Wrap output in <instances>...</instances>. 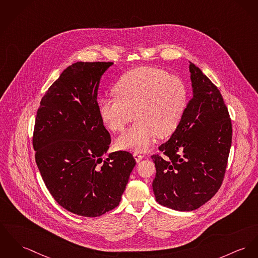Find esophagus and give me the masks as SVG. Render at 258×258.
<instances>
[{"label": "esophagus", "instance_id": "34e87169", "mask_svg": "<svg viewBox=\"0 0 258 258\" xmlns=\"http://www.w3.org/2000/svg\"><path fill=\"white\" fill-rule=\"evenodd\" d=\"M134 157H135V159H136V161L137 162H140L143 158H144V155H142V154H140V153H138V152H136V153H134Z\"/></svg>", "mask_w": 258, "mask_h": 258}]
</instances>
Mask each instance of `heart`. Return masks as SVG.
I'll return each instance as SVG.
<instances>
[{"instance_id": "b5f03b06", "label": "heart", "mask_w": 258, "mask_h": 258, "mask_svg": "<svg viewBox=\"0 0 258 258\" xmlns=\"http://www.w3.org/2000/svg\"><path fill=\"white\" fill-rule=\"evenodd\" d=\"M113 93L118 99L102 100L99 113L113 132L123 131L137 117L133 126L117 139V146L126 150L146 151L156 135H170L187 103V90L182 80L152 67L126 72L113 87Z\"/></svg>"}]
</instances>
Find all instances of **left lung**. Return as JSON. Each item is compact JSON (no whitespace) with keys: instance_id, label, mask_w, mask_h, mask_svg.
Segmentation results:
<instances>
[{"instance_id":"obj_1","label":"left lung","mask_w":258,"mask_h":258,"mask_svg":"<svg viewBox=\"0 0 258 258\" xmlns=\"http://www.w3.org/2000/svg\"><path fill=\"white\" fill-rule=\"evenodd\" d=\"M192 98L171 138L153 155L156 202L179 211L205 205L220 189L232 144V122L223 97L189 62Z\"/></svg>"}]
</instances>
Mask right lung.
Segmentation results:
<instances>
[{"instance_id": "add662e5", "label": "right lung", "mask_w": 258, "mask_h": 258, "mask_svg": "<svg viewBox=\"0 0 258 258\" xmlns=\"http://www.w3.org/2000/svg\"><path fill=\"white\" fill-rule=\"evenodd\" d=\"M113 62L78 61L45 93L33 132L35 159L55 202L70 212L101 216L119 205L136 161L118 151L103 159L111 142L99 113L98 89Z\"/></svg>"}]
</instances>
